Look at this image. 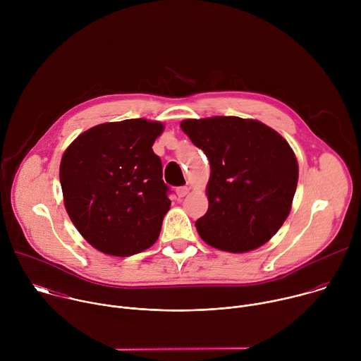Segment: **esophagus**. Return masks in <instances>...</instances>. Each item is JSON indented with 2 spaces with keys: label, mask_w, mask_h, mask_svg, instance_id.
<instances>
[{
  "label": "esophagus",
  "mask_w": 361,
  "mask_h": 361,
  "mask_svg": "<svg viewBox=\"0 0 361 361\" xmlns=\"http://www.w3.org/2000/svg\"><path fill=\"white\" fill-rule=\"evenodd\" d=\"M176 192H177V197L178 198H183L188 194V187L187 185H183V187H177L176 188Z\"/></svg>",
  "instance_id": "obj_1"
}]
</instances>
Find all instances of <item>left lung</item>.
Listing matches in <instances>:
<instances>
[{
    "mask_svg": "<svg viewBox=\"0 0 361 361\" xmlns=\"http://www.w3.org/2000/svg\"><path fill=\"white\" fill-rule=\"evenodd\" d=\"M181 130L212 167L209 210L195 221L213 247L244 252L266 244L291 210L298 164L288 142L257 120H184Z\"/></svg>",
    "mask_w": 361,
    "mask_h": 361,
    "instance_id": "obj_1",
    "label": "left lung"
}]
</instances>
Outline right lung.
<instances>
[{
  "label": "right lung",
  "mask_w": 361,
  "mask_h": 361,
  "mask_svg": "<svg viewBox=\"0 0 361 361\" xmlns=\"http://www.w3.org/2000/svg\"><path fill=\"white\" fill-rule=\"evenodd\" d=\"M163 130L144 118L104 123L66 149L60 164L66 210L94 248L127 257L157 241L171 205L161 160L151 148Z\"/></svg>",
  "instance_id": "obj_1"
}]
</instances>
